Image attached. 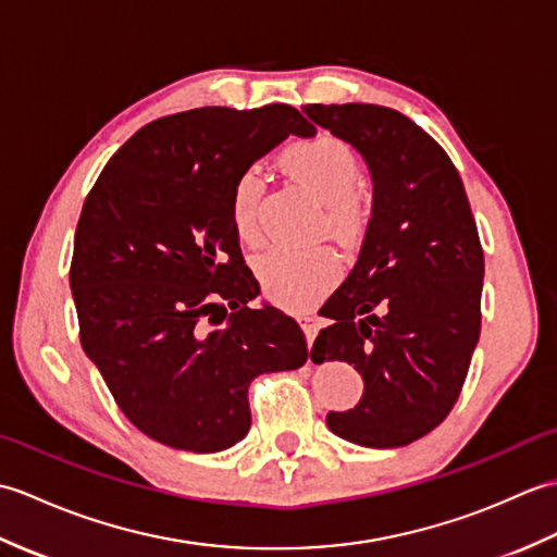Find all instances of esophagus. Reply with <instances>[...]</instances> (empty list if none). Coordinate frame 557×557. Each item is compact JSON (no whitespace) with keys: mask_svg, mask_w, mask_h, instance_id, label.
Wrapping results in <instances>:
<instances>
[{"mask_svg":"<svg viewBox=\"0 0 557 557\" xmlns=\"http://www.w3.org/2000/svg\"><path fill=\"white\" fill-rule=\"evenodd\" d=\"M297 321H299V325H301V330H304L306 342H309V347H311L315 335H318V327H321V325H318V318H313V315H299Z\"/></svg>","mask_w":557,"mask_h":557,"instance_id":"esophagus-1","label":"esophagus"}]
</instances>
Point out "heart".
I'll return each instance as SVG.
<instances>
[{
    "label": "heart",
    "mask_w": 557,
    "mask_h": 557,
    "mask_svg": "<svg viewBox=\"0 0 557 557\" xmlns=\"http://www.w3.org/2000/svg\"><path fill=\"white\" fill-rule=\"evenodd\" d=\"M282 164L294 182L323 200L327 224L337 234H349L357 227L361 208L354 191L361 182V164L347 140L327 132H315L287 146L282 152ZM260 200H263V180L256 170H244L232 184L230 220L236 239L246 246L263 242ZM258 277L270 301L280 304L282 309L304 311L335 285L339 263L325 246L272 248L258 260Z\"/></svg>",
    "instance_id": "b5f03b06"
}]
</instances>
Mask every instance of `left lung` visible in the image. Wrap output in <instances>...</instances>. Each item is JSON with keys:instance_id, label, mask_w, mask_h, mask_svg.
Masks as SVG:
<instances>
[{"instance_id": "obj_1", "label": "left lung", "mask_w": 557, "mask_h": 557, "mask_svg": "<svg viewBox=\"0 0 557 557\" xmlns=\"http://www.w3.org/2000/svg\"><path fill=\"white\" fill-rule=\"evenodd\" d=\"M313 124L357 148L373 174V212L357 265L323 306L333 318L313 361L363 377L335 435L401 447L441 425L465 387L481 335L483 248L461 176L435 138L381 104H304Z\"/></svg>"}]
</instances>
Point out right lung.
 Here are the masks:
<instances>
[{
    "label": "right lung",
    "instance_id": "right-lung-1",
    "mask_svg": "<svg viewBox=\"0 0 557 557\" xmlns=\"http://www.w3.org/2000/svg\"><path fill=\"white\" fill-rule=\"evenodd\" d=\"M313 124L292 104L160 116L104 164L83 203L69 282L81 347L140 433L218 453L251 429L248 385L301 369V327L244 265L230 220L236 176Z\"/></svg>",
    "mask_w": 557,
    "mask_h": 557
}]
</instances>
